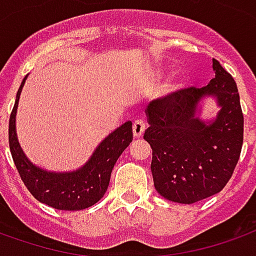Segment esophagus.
Wrapping results in <instances>:
<instances>
[{"label":"esophagus","instance_id":"1","mask_svg":"<svg viewBox=\"0 0 256 256\" xmlns=\"http://www.w3.org/2000/svg\"><path fill=\"white\" fill-rule=\"evenodd\" d=\"M145 128H146V124H145V122H144L142 119H136L133 123L134 137H137V138L141 137V136L144 134V132H145Z\"/></svg>","mask_w":256,"mask_h":256}]
</instances>
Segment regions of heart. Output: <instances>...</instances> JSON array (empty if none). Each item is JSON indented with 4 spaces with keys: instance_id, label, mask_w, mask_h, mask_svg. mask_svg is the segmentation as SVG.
<instances>
[{
    "instance_id": "obj_1",
    "label": "heart",
    "mask_w": 256,
    "mask_h": 256,
    "mask_svg": "<svg viewBox=\"0 0 256 256\" xmlns=\"http://www.w3.org/2000/svg\"><path fill=\"white\" fill-rule=\"evenodd\" d=\"M178 90V82L175 81H171V82H168V84L164 86V92L166 94H172V92H175Z\"/></svg>"
}]
</instances>
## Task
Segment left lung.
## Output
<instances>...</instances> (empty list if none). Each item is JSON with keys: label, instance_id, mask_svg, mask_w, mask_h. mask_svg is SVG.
<instances>
[{"label": "left lung", "instance_id": "8db88e82", "mask_svg": "<svg viewBox=\"0 0 256 256\" xmlns=\"http://www.w3.org/2000/svg\"><path fill=\"white\" fill-rule=\"evenodd\" d=\"M214 78L206 86L176 90L148 104L149 128L144 138L152 148L154 188L166 200L196 204L222 190L239 162L244 118L234 77L213 60ZM214 97L216 120L196 116L199 102Z\"/></svg>", "mask_w": 256, "mask_h": 256}]
</instances>
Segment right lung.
<instances>
[{"label": "right lung", "instance_id": "1", "mask_svg": "<svg viewBox=\"0 0 256 256\" xmlns=\"http://www.w3.org/2000/svg\"><path fill=\"white\" fill-rule=\"evenodd\" d=\"M24 77L17 90L14 107L9 118V148L18 175L39 202L58 210H82L103 198L108 188L111 172L123 150L133 141V123L126 122L104 138L94 154L78 170L50 172L32 164L22 152L16 134V112Z\"/></svg>", "mask_w": 256, "mask_h": 256}]
</instances>
